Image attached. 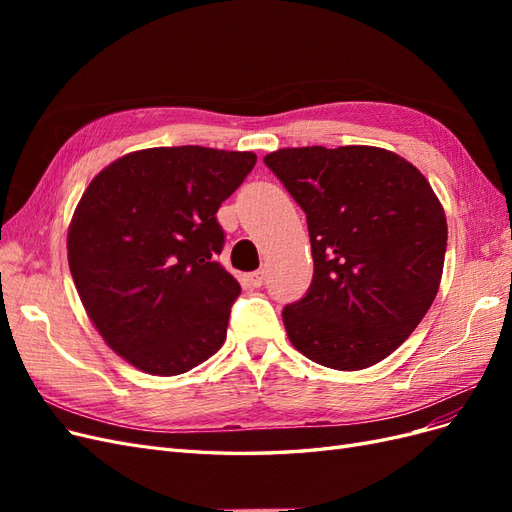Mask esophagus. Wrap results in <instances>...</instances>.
Returning <instances> with one entry per match:
<instances>
[{"label": "esophagus", "mask_w": 512, "mask_h": 512, "mask_svg": "<svg viewBox=\"0 0 512 512\" xmlns=\"http://www.w3.org/2000/svg\"><path fill=\"white\" fill-rule=\"evenodd\" d=\"M247 280H250V284L254 288H260L262 284H265V269H258V271H252L250 275H247Z\"/></svg>", "instance_id": "34e87169"}]
</instances>
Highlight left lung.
I'll use <instances>...</instances> for the list:
<instances>
[{
    "label": "left lung",
    "mask_w": 512,
    "mask_h": 512,
    "mask_svg": "<svg viewBox=\"0 0 512 512\" xmlns=\"http://www.w3.org/2000/svg\"><path fill=\"white\" fill-rule=\"evenodd\" d=\"M265 164L305 211L314 277L282 318L292 346L356 371L406 342L436 299L446 218L429 181L397 153L301 147Z\"/></svg>",
    "instance_id": "1"
}]
</instances>
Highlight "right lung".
Instances as JSON below:
<instances>
[{"instance_id": "1", "label": "right lung", "mask_w": 512, "mask_h": 512, "mask_svg": "<svg viewBox=\"0 0 512 512\" xmlns=\"http://www.w3.org/2000/svg\"><path fill=\"white\" fill-rule=\"evenodd\" d=\"M252 151L198 145L128 153L89 183L68 232L72 280L91 322L153 376L205 363L241 294L218 256V209L252 173Z\"/></svg>"}]
</instances>
